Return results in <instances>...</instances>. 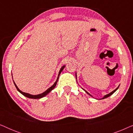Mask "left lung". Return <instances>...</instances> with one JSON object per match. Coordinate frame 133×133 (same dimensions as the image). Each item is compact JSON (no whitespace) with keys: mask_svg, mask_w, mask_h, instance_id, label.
I'll use <instances>...</instances> for the list:
<instances>
[{"mask_svg":"<svg viewBox=\"0 0 133 133\" xmlns=\"http://www.w3.org/2000/svg\"><path fill=\"white\" fill-rule=\"evenodd\" d=\"M119 87H117V88L116 89V90H114V91H112L111 92H110V94H107V95H105V96H104V97H103L102 98V99H105V98H107V97H109V96H110L111 95H112V94H113V93H114V92H115V91H116V90H117L118 88H119ZM85 92H86L87 94H89V95H90V96H91V94H89V93H88V92L87 91H85Z\"/></svg>","mask_w":133,"mask_h":133,"instance_id":"1","label":"left lung"}]
</instances>
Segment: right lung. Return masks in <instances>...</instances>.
Wrapping results in <instances>:
<instances>
[{
	"instance_id": "obj_1",
	"label": "right lung",
	"mask_w": 133,
	"mask_h": 133,
	"mask_svg": "<svg viewBox=\"0 0 133 133\" xmlns=\"http://www.w3.org/2000/svg\"><path fill=\"white\" fill-rule=\"evenodd\" d=\"M65 68V66H63L61 68V70H60V71H59V75H58L57 79V80H56V81L55 82V83H54V85H52V86L50 88H49L46 91H45V92H43V93L40 94H37V95H31V94H28V93H26V92H22V91H21V90H19V88H18V87H17V85H16V83H14V85H15V86H16V88H17V90L18 91H19L20 92H21V94H22L23 96H25V97H28V98H30V99H40V98H42V97H44V96H45L46 95H47V94H48L49 93V92H50L54 88H55V87L56 86V84H57V81H58V79H59V77L60 74L61 73V72L62 71V70H63V68Z\"/></svg>"
}]
</instances>
